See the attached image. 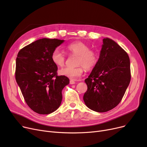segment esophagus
<instances>
[{"label":"esophagus","instance_id":"obj_1","mask_svg":"<svg viewBox=\"0 0 147 147\" xmlns=\"http://www.w3.org/2000/svg\"><path fill=\"white\" fill-rule=\"evenodd\" d=\"M69 83H70L71 84H75V83H76L75 80H72V79H71V80H70V81H69Z\"/></svg>","mask_w":147,"mask_h":147}]
</instances>
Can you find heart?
<instances>
[{"instance_id": "b5f03b06", "label": "heart", "mask_w": 147, "mask_h": 147, "mask_svg": "<svg viewBox=\"0 0 147 147\" xmlns=\"http://www.w3.org/2000/svg\"><path fill=\"white\" fill-rule=\"evenodd\" d=\"M68 51L73 55H78L75 68L65 67L59 70V74L67 77L71 79H76L80 76L84 68L87 70L93 68L98 61V53L90 49V46L80 41H76L69 43L67 46ZM51 59L54 64L58 67H63L65 65L66 57L65 54L59 49H54L51 55Z\"/></svg>"}]
</instances>
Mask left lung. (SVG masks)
Here are the masks:
<instances>
[{
	"label": "left lung",
	"mask_w": 147,
	"mask_h": 147,
	"mask_svg": "<svg viewBox=\"0 0 147 147\" xmlns=\"http://www.w3.org/2000/svg\"><path fill=\"white\" fill-rule=\"evenodd\" d=\"M96 65L84 82L88 90L83 100L90 110L104 113L121 101L130 79V59L127 52L112 39H103Z\"/></svg>",
	"instance_id": "obj_1"
}]
</instances>
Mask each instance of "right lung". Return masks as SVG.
<instances>
[{
    "mask_svg": "<svg viewBox=\"0 0 147 147\" xmlns=\"http://www.w3.org/2000/svg\"><path fill=\"white\" fill-rule=\"evenodd\" d=\"M64 40L43 38L22 48L16 59L15 79L28 106L40 114H48L61 105L62 90L69 79L57 75L51 59L54 49Z\"/></svg>",
    "mask_w": 147,
    "mask_h": 147,
    "instance_id": "obj_1",
    "label": "right lung"
}]
</instances>
